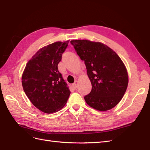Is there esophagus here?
Masks as SVG:
<instances>
[{
  "label": "esophagus",
  "instance_id": "34e87169",
  "mask_svg": "<svg viewBox=\"0 0 150 150\" xmlns=\"http://www.w3.org/2000/svg\"><path fill=\"white\" fill-rule=\"evenodd\" d=\"M72 87L75 89H76V87H77V84H76V83H74L72 84Z\"/></svg>",
  "mask_w": 150,
  "mask_h": 150
}]
</instances>
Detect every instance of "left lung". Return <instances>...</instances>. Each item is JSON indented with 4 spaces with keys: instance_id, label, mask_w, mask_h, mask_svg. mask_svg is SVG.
Masks as SVG:
<instances>
[{
    "instance_id": "left-lung-1",
    "label": "left lung",
    "mask_w": 150,
    "mask_h": 150,
    "mask_svg": "<svg viewBox=\"0 0 150 150\" xmlns=\"http://www.w3.org/2000/svg\"><path fill=\"white\" fill-rule=\"evenodd\" d=\"M84 61L92 84L91 93L84 96L87 104L96 110L106 111L121 101L128 86V74L117 53L101 42L88 40L70 41Z\"/></svg>"
}]
</instances>
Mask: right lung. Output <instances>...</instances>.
Masks as SVG:
<instances>
[{"mask_svg": "<svg viewBox=\"0 0 150 150\" xmlns=\"http://www.w3.org/2000/svg\"><path fill=\"white\" fill-rule=\"evenodd\" d=\"M68 42H56L38 50L22 75L26 95L37 108L46 113L63 108L70 96L67 83L57 68Z\"/></svg>", "mask_w": 150, "mask_h": 150, "instance_id": "obj_1", "label": "right lung"}]
</instances>
